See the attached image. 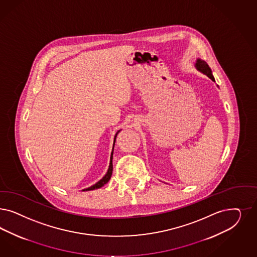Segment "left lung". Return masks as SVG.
<instances>
[{
  "label": "left lung",
  "mask_w": 257,
  "mask_h": 257,
  "mask_svg": "<svg viewBox=\"0 0 257 257\" xmlns=\"http://www.w3.org/2000/svg\"><path fill=\"white\" fill-rule=\"evenodd\" d=\"M196 66H197V68L199 69L200 72H202L203 74H205L207 76H209L213 81H215V78H214V76L212 75V71H211L210 67H209V65H208L205 61L198 59L197 63H196Z\"/></svg>",
  "instance_id": "1"
}]
</instances>
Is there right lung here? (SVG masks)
<instances>
[{
    "label": "right lung",
    "mask_w": 257,
    "mask_h": 257,
    "mask_svg": "<svg viewBox=\"0 0 257 257\" xmlns=\"http://www.w3.org/2000/svg\"><path fill=\"white\" fill-rule=\"evenodd\" d=\"M119 132H117L115 134V137H114V141H113V148H114V143H115L116 140V136H117V134H118ZM112 154H113V149H112V152H111V156H110V162H109V166H108V172H107V174L105 175L101 180H100L99 182H96L94 185H92L91 187H89V188H87V189H84L83 191H90V190H94V189H96V188H100V187H102L103 185H105L107 182L109 181V179H110V177H111V174H112Z\"/></svg>",
    "instance_id": "1"
}]
</instances>
